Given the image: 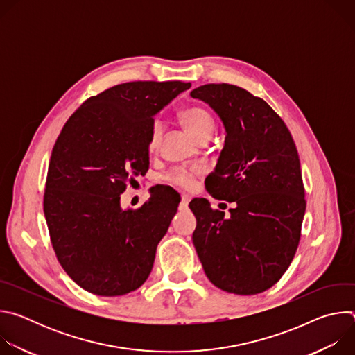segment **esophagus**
<instances>
[{
	"label": "esophagus",
	"mask_w": 355,
	"mask_h": 355,
	"mask_svg": "<svg viewBox=\"0 0 355 355\" xmlns=\"http://www.w3.org/2000/svg\"><path fill=\"white\" fill-rule=\"evenodd\" d=\"M189 200H191V198L188 195H182L181 196V202H180V209H187Z\"/></svg>",
	"instance_id": "34e87169"
}]
</instances>
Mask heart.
Segmentation results:
<instances>
[{
  "label": "heart",
  "mask_w": 355,
  "mask_h": 355,
  "mask_svg": "<svg viewBox=\"0 0 355 355\" xmlns=\"http://www.w3.org/2000/svg\"><path fill=\"white\" fill-rule=\"evenodd\" d=\"M180 116L185 123L187 129L191 132V135L200 141L209 140L216 129V122L214 115L204 107H198V105L189 107L184 110L180 114ZM163 135H164V123L160 119H156L153 125H151L150 136H148V148L151 151L156 150L160 146ZM196 173H198L196 168L177 167V168H173L166 175V180L175 187L188 189L192 187Z\"/></svg>",
  "instance_id": "obj_1"
}]
</instances>
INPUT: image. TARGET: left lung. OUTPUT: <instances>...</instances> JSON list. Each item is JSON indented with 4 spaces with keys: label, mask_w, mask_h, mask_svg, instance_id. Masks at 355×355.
I'll use <instances>...</instances> for the list:
<instances>
[{
    "label": "left lung",
    "mask_w": 355,
    "mask_h": 355,
    "mask_svg": "<svg viewBox=\"0 0 355 355\" xmlns=\"http://www.w3.org/2000/svg\"><path fill=\"white\" fill-rule=\"evenodd\" d=\"M191 96L209 104L226 129L207 189L218 199L236 202L229 219L204 198L189 202L198 257L222 291L264 292L292 263L306 209L295 141L279 115L244 88L205 84Z\"/></svg>",
    "instance_id": "8db88e82"
}]
</instances>
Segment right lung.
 I'll return each mask as SVG.
<instances>
[{
	"label": "right lung",
	"instance_id": "add662e5",
	"mask_svg": "<svg viewBox=\"0 0 355 355\" xmlns=\"http://www.w3.org/2000/svg\"><path fill=\"white\" fill-rule=\"evenodd\" d=\"M189 87L118 84L88 98L63 126L49 163L43 211L60 266L83 289L121 296L150 275L180 199L163 188L140 208L123 211L121 195L148 170L155 115Z\"/></svg>",
	"mask_w": 355,
	"mask_h": 355
}]
</instances>
